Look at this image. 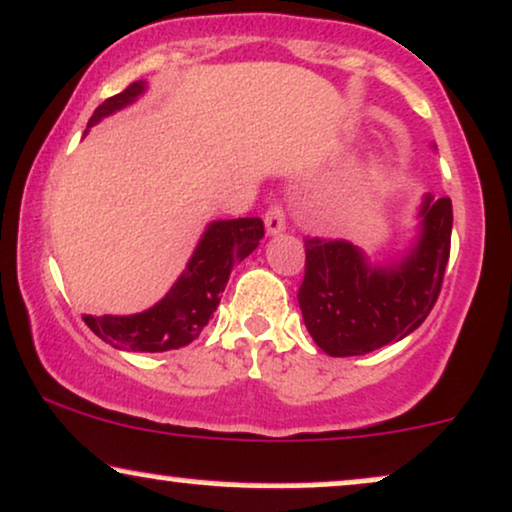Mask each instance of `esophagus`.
Returning a JSON list of instances; mask_svg holds the SVG:
<instances>
[{"mask_svg":"<svg viewBox=\"0 0 512 512\" xmlns=\"http://www.w3.org/2000/svg\"><path fill=\"white\" fill-rule=\"evenodd\" d=\"M264 226H267L269 236H276V233L286 229V212H283L281 205H272L267 209V214H264Z\"/></svg>","mask_w":512,"mask_h":512,"instance_id":"1","label":"esophagus"}]
</instances>
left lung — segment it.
<instances>
[{
    "label": "left lung",
    "instance_id": "1",
    "mask_svg": "<svg viewBox=\"0 0 512 512\" xmlns=\"http://www.w3.org/2000/svg\"><path fill=\"white\" fill-rule=\"evenodd\" d=\"M420 236L403 257L372 264L348 240L305 238L298 303L315 343L331 357L372 353L429 317L451 255V197L424 195Z\"/></svg>",
    "mask_w": 512,
    "mask_h": 512
}]
</instances>
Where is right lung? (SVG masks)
I'll use <instances>...</instances> for the list:
<instances>
[{"label":"right lung","mask_w":512,"mask_h":512,"mask_svg":"<svg viewBox=\"0 0 512 512\" xmlns=\"http://www.w3.org/2000/svg\"><path fill=\"white\" fill-rule=\"evenodd\" d=\"M143 92L145 83L138 80L119 95L104 100L90 116L88 128L133 104ZM262 236L264 224L257 217L212 221L202 233L188 267L157 305L126 317L83 315V322L90 326L92 334L119 350L164 353L188 346L202 334L217 310L231 269L260 245Z\"/></svg>","instance_id":"1"}]
</instances>
